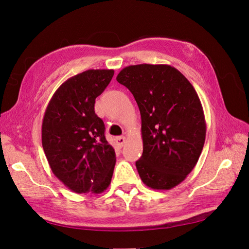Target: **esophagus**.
<instances>
[{
	"label": "esophagus",
	"mask_w": 249,
	"mask_h": 249,
	"mask_svg": "<svg viewBox=\"0 0 249 249\" xmlns=\"http://www.w3.org/2000/svg\"><path fill=\"white\" fill-rule=\"evenodd\" d=\"M116 142H117L118 147L122 148L123 146H124V144H125V142H126V138H125V137H118V138L116 139Z\"/></svg>",
	"instance_id": "esophagus-1"
}]
</instances>
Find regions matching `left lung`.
I'll list each match as a JSON object with an SVG mask.
<instances>
[{
    "label": "left lung",
    "instance_id": "obj_1",
    "mask_svg": "<svg viewBox=\"0 0 249 249\" xmlns=\"http://www.w3.org/2000/svg\"><path fill=\"white\" fill-rule=\"evenodd\" d=\"M117 81L130 90L142 120L143 154L136 166L146 186L169 190L186 179L206 137L201 101L179 70L165 64L123 68Z\"/></svg>",
    "mask_w": 249,
    "mask_h": 249
}]
</instances>
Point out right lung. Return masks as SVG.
I'll list each match as a JSON object with an SVG mask.
<instances>
[{
	"label": "right lung",
	"instance_id": "add662e5",
	"mask_svg": "<svg viewBox=\"0 0 249 249\" xmlns=\"http://www.w3.org/2000/svg\"><path fill=\"white\" fill-rule=\"evenodd\" d=\"M114 70L89 69L56 89L44 113L42 145L53 175L76 194H101L111 182L116 152L94 112Z\"/></svg>",
	"mask_w": 249,
	"mask_h": 249
}]
</instances>
